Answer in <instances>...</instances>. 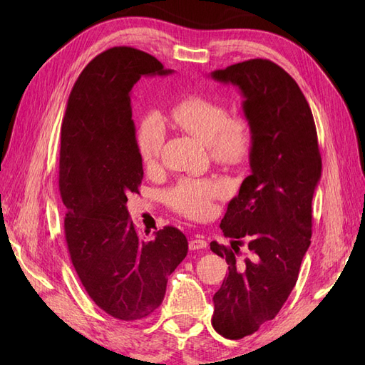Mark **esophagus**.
I'll use <instances>...</instances> for the list:
<instances>
[{"mask_svg": "<svg viewBox=\"0 0 365 365\" xmlns=\"http://www.w3.org/2000/svg\"><path fill=\"white\" fill-rule=\"evenodd\" d=\"M205 247H207V242H205V239H204L202 236H195V237H192L190 242H189V248H190L192 251L204 250Z\"/></svg>", "mask_w": 365, "mask_h": 365, "instance_id": "obj_1", "label": "esophagus"}]
</instances>
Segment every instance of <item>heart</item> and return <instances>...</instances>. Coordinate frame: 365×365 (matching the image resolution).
Wrapping results in <instances>:
<instances>
[{"instance_id": "b5f03b06", "label": "heart", "mask_w": 365, "mask_h": 365, "mask_svg": "<svg viewBox=\"0 0 365 365\" xmlns=\"http://www.w3.org/2000/svg\"><path fill=\"white\" fill-rule=\"evenodd\" d=\"M172 117L176 125L207 143L217 161L240 164L248 160L254 145L250 120L230 117L222 103L192 96L173 108ZM164 137L165 126L161 114L149 111L143 115L137 129V149L148 168L157 164ZM224 190V182L215 178H182L165 192V200L178 213L201 219L212 213L213 201Z\"/></svg>"}]
</instances>
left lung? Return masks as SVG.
I'll list each match as a JSON object with an SVG mask.
<instances>
[{"mask_svg":"<svg viewBox=\"0 0 365 365\" xmlns=\"http://www.w3.org/2000/svg\"><path fill=\"white\" fill-rule=\"evenodd\" d=\"M212 77L239 88L254 130L251 175L220 222L230 247L210 244L228 263V275L213 297L212 324L224 338L240 339L277 315L297 283L311 245L322 155L306 97L277 63L250 59ZM244 243L250 254L240 259Z\"/></svg>","mask_w":365,"mask_h":365,"instance_id":"1","label":"left lung"}]
</instances>
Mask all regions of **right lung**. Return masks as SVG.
Returning a JSON list of instances; mask_svg holds the SVG:
<instances>
[{
	"label": "right lung",
	"instance_id": "obj_1",
	"mask_svg": "<svg viewBox=\"0 0 365 365\" xmlns=\"http://www.w3.org/2000/svg\"><path fill=\"white\" fill-rule=\"evenodd\" d=\"M170 73L141 50L109 48L77 77L61 126L59 190L73 267L93 302L121 322L155 311L189 250L175 227L141 236L126 208L143 180L132 86L141 76Z\"/></svg>",
	"mask_w": 365,
	"mask_h": 365
}]
</instances>
